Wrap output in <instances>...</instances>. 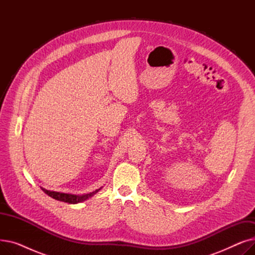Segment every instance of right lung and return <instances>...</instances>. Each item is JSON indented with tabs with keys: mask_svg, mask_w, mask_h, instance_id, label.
Segmentation results:
<instances>
[{
	"mask_svg": "<svg viewBox=\"0 0 255 255\" xmlns=\"http://www.w3.org/2000/svg\"><path fill=\"white\" fill-rule=\"evenodd\" d=\"M41 189L44 193H46L48 196L52 197L53 199L60 200V202H64V203H68V204H78V203H83L85 200L91 198L92 196L95 195L99 190L102 189V187H100L99 189H96L95 191L90 192V193H85V194H72V193H64V192H57V191H50L47 190L45 188Z\"/></svg>",
	"mask_w": 255,
	"mask_h": 255,
	"instance_id": "right-lung-1",
	"label": "right lung"
}]
</instances>
